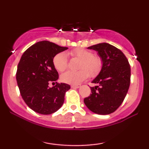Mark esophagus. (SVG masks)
<instances>
[{
  "instance_id": "esophagus-1",
  "label": "esophagus",
  "mask_w": 149,
  "mask_h": 149,
  "mask_svg": "<svg viewBox=\"0 0 149 149\" xmlns=\"http://www.w3.org/2000/svg\"><path fill=\"white\" fill-rule=\"evenodd\" d=\"M80 87V85H71V88H79Z\"/></svg>"
}]
</instances>
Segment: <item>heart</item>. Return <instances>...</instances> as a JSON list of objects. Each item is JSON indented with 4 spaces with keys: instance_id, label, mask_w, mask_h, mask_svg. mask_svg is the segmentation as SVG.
<instances>
[{
    "instance_id": "1",
    "label": "heart",
    "mask_w": 149,
    "mask_h": 149,
    "mask_svg": "<svg viewBox=\"0 0 149 149\" xmlns=\"http://www.w3.org/2000/svg\"><path fill=\"white\" fill-rule=\"evenodd\" d=\"M71 54L73 57L79 59L80 61L78 64L77 71H66L61 76V80L68 84L76 85L90 76H95L102 69V60L100 57L93 56L92 52L87 49L78 48L71 51ZM53 64L57 71L62 72L68 66L66 55L61 52L56 54L53 59Z\"/></svg>"
}]
</instances>
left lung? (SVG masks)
Wrapping results in <instances>:
<instances>
[{
    "instance_id": "1",
    "label": "left lung",
    "mask_w": 149,
    "mask_h": 149,
    "mask_svg": "<svg viewBox=\"0 0 149 149\" xmlns=\"http://www.w3.org/2000/svg\"><path fill=\"white\" fill-rule=\"evenodd\" d=\"M88 49L97 52L102 60L100 72L92 81L91 92L84 99L89 110L100 115L114 112L123 102L130 84V66L125 54L107 42L99 43Z\"/></svg>"
}]
</instances>
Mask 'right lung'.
I'll use <instances>...</instances> for the list:
<instances>
[{"mask_svg": "<svg viewBox=\"0 0 149 149\" xmlns=\"http://www.w3.org/2000/svg\"><path fill=\"white\" fill-rule=\"evenodd\" d=\"M67 49L42 40L29 47L20 59L16 73L18 88L25 103L38 113H53L64 104L65 93L71 87L66 83H57L59 74L53 59ZM51 82L56 85L49 88Z\"/></svg>", "mask_w": 149, "mask_h": 149, "instance_id": "obj_1", "label": "right lung"}]
</instances>
